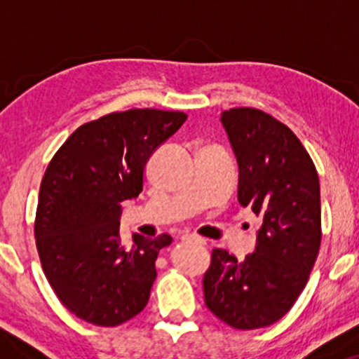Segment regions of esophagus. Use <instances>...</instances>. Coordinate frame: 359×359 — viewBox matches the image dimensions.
I'll list each match as a JSON object with an SVG mask.
<instances>
[{
  "instance_id": "esophagus-1",
  "label": "esophagus",
  "mask_w": 359,
  "mask_h": 359,
  "mask_svg": "<svg viewBox=\"0 0 359 359\" xmlns=\"http://www.w3.org/2000/svg\"><path fill=\"white\" fill-rule=\"evenodd\" d=\"M182 241H189V243H197V245H205L204 238L197 236V234H184Z\"/></svg>"
}]
</instances>
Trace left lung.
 I'll list each match as a JSON object with an SVG mask.
<instances>
[{
    "instance_id": "8db88e82",
    "label": "left lung",
    "mask_w": 359,
    "mask_h": 359,
    "mask_svg": "<svg viewBox=\"0 0 359 359\" xmlns=\"http://www.w3.org/2000/svg\"><path fill=\"white\" fill-rule=\"evenodd\" d=\"M240 167L238 201L262 219L257 248L238 262L216 248L204 273L205 306L234 329L266 327L290 311L320 246V187L290 128L255 108L222 111Z\"/></svg>"
}]
</instances>
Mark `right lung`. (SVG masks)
<instances>
[{
    "mask_svg": "<svg viewBox=\"0 0 359 359\" xmlns=\"http://www.w3.org/2000/svg\"><path fill=\"white\" fill-rule=\"evenodd\" d=\"M182 111L128 109L86 123L65 140L40 185L35 241L45 277L79 319L114 327L145 309L168 234H119L121 203L143 191L151 154L184 125Z\"/></svg>",
    "mask_w": 359,
    "mask_h": 359,
    "instance_id": "obj_1",
    "label": "right lung"
}]
</instances>
